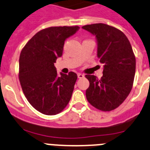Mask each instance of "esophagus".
Wrapping results in <instances>:
<instances>
[{"instance_id": "obj_1", "label": "esophagus", "mask_w": 150, "mask_h": 150, "mask_svg": "<svg viewBox=\"0 0 150 150\" xmlns=\"http://www.w3.org/2000/svg\"><path fill=\"white\" fill-rule=\"evenodd\" d=\"M84 77V75L83 74H81V73H78V78H83Z\"/></svg>"}]
</instances>
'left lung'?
Here are the masks:
<instances>
[{"mask_svg":"<svg viewBox=\"0 0 150 150\" xmlns=\"http://www.w3.org/2000/svg\"><path fill=\"white\" fill-rule=\"evenodd\" d=\"M82 28L96 36L97 56L104 67L100 79L95 75H85L90 82L86 97L96 108L110 111L118 108L132 90L135 56L126 36L117 28L102 23Z\"/></svg>","mask_w":150,"mask_h":150,"instance_id":"obj_1","label":"left lung"}]
</instances>
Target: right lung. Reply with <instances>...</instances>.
<instances>
[{
	"instance_id": "1",
	"label": "right lung",
	"mask_w": 150,
	"mask_h": 150,
	"mask_svg": "<svg viewBox=\"0 0 150 150\" xmlns=\"http://www.w3.org/2000/svg\"><path fill=\"white\" fill-rule=\"evenodd\" d=\"M78 29V26L45 28L21 50L18 72L21 89L29 103L42 114H59L71 99L78 76L73 72L57 76L54 63L63 54L65 40Z\"/></svg>"
}]
</instances>
